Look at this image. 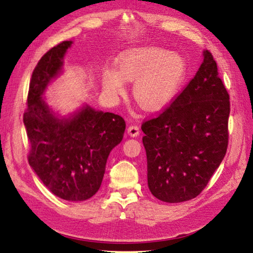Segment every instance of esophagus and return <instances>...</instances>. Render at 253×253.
Returning a JSON list of instances; mask_svg holds the SVG:
<instances>
[{
    "instance_id": "obj_1",
    "label": "esophagus",
    "mask_w": 253,
    "mask_h": 253,
    "mask_svg": "<svg viewBox=\"0 0 253 253\" xmlns=\"http://www.w3.org/2000/svg\"><path fill=\"white\" fill-rule=\"evenodd\" d=\"M128 134H129L131 137H136L139 134V127L137 125H130L128 127Z\"/></svg>"
}]
</instances>
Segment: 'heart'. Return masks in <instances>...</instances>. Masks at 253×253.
<instances>
[{"instance_id": "1", "label": "heart", "mask_w": 253, "mask_h": 253, "mask_svg": "<svg viewBox=\"0 0 253 253\" xmlns=\"http://www.w3.org/2000/svg\"><path fill=\"white\" fill-rule=\"evenodd\" d=\"M117 70L106 68L102 72V87L109 96L121 95L125 84L132 83V96L147 110L158 109L177 92L185 75L183 57L161 48H140L118 55Z\"/></svg>"}]
</instances>
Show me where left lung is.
<instances>
[{
    "label": "left lung",
    "instance_id": "1",
    "mask_svg": "<svg viewBox=\"0 0 253 253\" xmlns=\"http://www.w3.org/2000/svg\"><path fill=\"white\" fill-rule=\"evenodd\" d=\"M194 78L142 124L152 194L169 203L198 196L228 149L230 96L209 50Z\"/></svg>",
    "mask_w": 253,
    "mask_h": 253
}]
</instances>
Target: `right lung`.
I'll list each match as a JSON object with an SVG mask.
<instances>
[{"mask_svg": "<svg viewBox=\"0 0 253 253\" xmlns=\"http://www.w3.org/2000/svg\"><path fill=\"white\" fill-rule=\"evenodd\" d=\"M71 41L42 55L30 80L23 123L30 142L28 161L58 198L84 201L97 193L111 149L122 142L126 123L119 115L87 106L69 119L55 117L42 98L59 74Z\"/></svg>", "mask_w": 253, "mask_h": 253, "instance_id": "obj_1", "label": "right lung"}]
</instances>
